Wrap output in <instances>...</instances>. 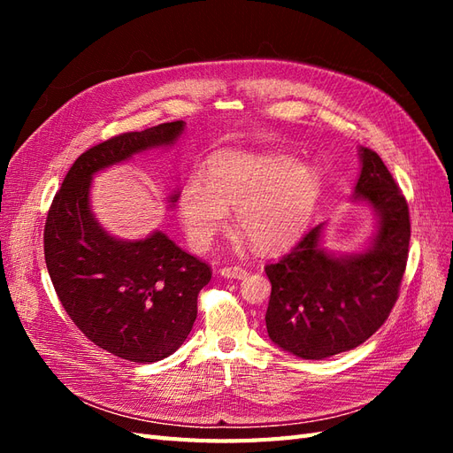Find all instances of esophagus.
<instances>
[{"mask_svg": "<svg viewBox=\"0 0 453 453\" xmlns=\"http://www.w3.org/2000/svg\"><path fill=\"white\" fill-rule=\"evenodd\" d=\"M219 272H221V276L230 278V280H242V278L248 276V270L240 268V266H225V268H221Z\"/></svg>", "mask_w": 453, "mask_h": 453, "instance_id": "obj_1", "label": "esophagus"}]
</instances>
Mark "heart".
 <instances>
[{
  "mask_svg": "<svg viewBox=\"0 0 453 453\" xmlns=\"http://www.w3.org/2000/svg\"><path fill=\"white\" fill-rule=\"evenodd\" d=\"M323 188L321 173L285 155H217L208 170L188 175L177 196V211L190 248L210 250L234 210V226L260 253L293 243L310 223Z\"/></svg>",
  "mask_w": 453,
  "mask_h": 453,
  "instance_id": "heart-1",
  "label": "heart"
}]
</instances>
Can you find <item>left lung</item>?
Listing matches in <instances>:
<instances>
[{"instance_id":"1","label":"left lung","mask_w":453,"mask_h":453,"mask_svg":"<svg viewBox=\"0 0 453 453\" xmlns=\"http://www.w3.org/2000/svg\"><path fill=\"white\" fill-rule=\"evenodd\" d=\"M361 162L355 198L376 210L372 245L359 255L334 257L319 248L318 225L265 268L272 283L268 336L296 357L325 359L361 346L399 298L410 243L408 203L376 150L361 147Z\"/></svg>"}]
</instances>
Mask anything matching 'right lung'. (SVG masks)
<instances>
[{"label":"right lung","mask_w":453,"mask_h":453,"mask_svg":"<svg viewBox=\"0 0 453 453\" xmlns=\"http://www.w3.org/2000/svg\"><path fill=\"white\" fill-rule=\"evenodd\" d=\"M183 127V120L164 122L90 147L73 162L47 213L45 263L64 310L96 346L134 363L160 361L183 344L211 266L162 232L138 242L109 236L90 211V177L173 143Z\"/></svg>","instance_id":"right-lung-1"}]
</instances>
